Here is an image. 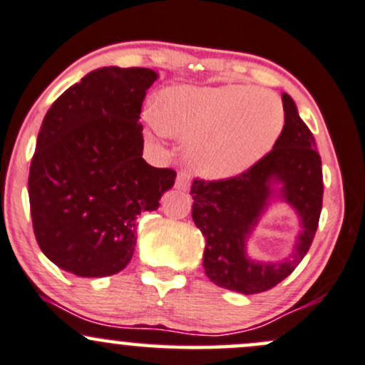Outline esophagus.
I'll return each mask as SVG.
<instances>
[{
	"instance_id": "obj_1",
	"label": "esophagus",
	"mask_w": 365,
	"mask_h": 365,
	"mask_svg": "<svg viewBox=\"0 0 365 365\" xmlns=\"http://www.w3.org/2000/svg\"><path fill=\"white\" fill-rule=\"evenodd\" d=\"M190 187V175L187 171H180L176 175V189L180 190H189Z\"/></svg>"
}]
</instances>
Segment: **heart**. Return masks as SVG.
Segmentation results:
<instances>
[{
	"mask_svg": "<svg viewBox=\"0 0 365 365\" xmlns=\"http://www.w3.org/2000/svg\"><path fill=\"white\" fill-rule=\"evenodd\" d=\"M157 128L185 141L197 175L227 180L264 159L285 124L279 99L252 86L171 87L159 96Z\"/></svg>",
	"mask_w": 365,
	"mask_h": 365,
	"instance_id": "1",
	"label": "heart"
}]
</instances>
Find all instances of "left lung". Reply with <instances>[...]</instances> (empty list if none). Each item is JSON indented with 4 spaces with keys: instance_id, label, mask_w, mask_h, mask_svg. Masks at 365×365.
<instances>
[{
    "instance_id": "obj_1",
    "label": "left lung",
    "mask_w": 365,
    "mask_h": 365,
    "mask_svg": "<svg viewBox=\"0 0 365 365\" xmlns=\"http://www.w3.org/2000/svg\"><path fill=\"white\" fill-rule=\"evenodd\" d=\"M285 124L273 150L234 178L194 180L192 218L206 240L202 266L215 285L245 295L266 292L287 278L308 253L324 197L322 159L308 125L287 92ZM287 202L299 217L293 253L274 263L247 255V240L273 200Z\"/></svg>"
}]
</instances>
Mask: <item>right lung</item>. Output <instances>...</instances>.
Instances as JSON below:
<instances>
[{
  "label": "right lung",
  "instance_id": "right-lung-1",
  "mask_svg": "<svg viewBox=\"0 0 365 365\" xmlns=\"http://www.w3.org/2000/svg\"><path fill=\"white\" fill-rule=\"evenodd\" d=\"M159 73L99 68L45 115L29 168L34 236L57 267L83 278L124 269L136 218L159 208L176 173L145 163L141 103Z\"/></svg>",
  "mask_w": 365,
  "mask_h": 365
}]
</instances>
